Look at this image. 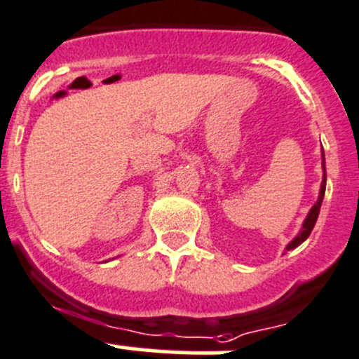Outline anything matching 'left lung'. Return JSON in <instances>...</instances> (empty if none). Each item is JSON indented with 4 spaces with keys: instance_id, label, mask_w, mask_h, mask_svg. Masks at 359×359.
Wrapping results in <instances>:
<instances>
[{
    "instance_id": "1",
    "label": "left lung",
    "mask_w": 359,
    "mask_h": 359,
    "mask_svg": "<svg viewBox=\"0 0 359 359\" xmlns=\"http://www.w3.org/2000/svg\"><path fill=\"white\" fill-rule=\"evenodd\" d=\"M323 168H325V155H323ZM325 188H326V171H325V176H323V183H321V191H319V198L318 202H316L314 205H312V209L309 211L307 218H305L304 222V229H302V232L299 233V236L295 237V239L292 241V243L288 244V248L286 250H293V248H297L299 244L304 243L305 239H307L309 236H311L312 229H314L316 225V219H318V215H319V209H321V202H323V197H325Z\"/></svg>"
}]
</instances>
